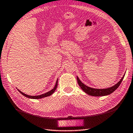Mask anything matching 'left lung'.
Instances as JSON below:
<instances>
[{
  "instance_id": "obj_1",
  "label": "left lung",
  "mask_w": 133,
  "mask_h": 133,
  "mask_svg": "<svg viewBox=\"0 0 133 133\" xmlns=\"http://www.w3.org/2000/svg\"><path fill=\"white\" fill-rule=\"evenodd\" d=\"M125 74L121 78L120 80L116 84L114 85L113 86H111L109 88L106 89H95V88H92V87H89L84 84V83L81 82L79 78L77 76V80L78 82V84L79 85V86L81 87L83 91H84L85 93L89 94L90 96H96V97H100V96H107L109 95V94H111L112 92H114L118 88L119 85H120L121 82H122L124 77Z\"/></svg>"
}]
</instances>
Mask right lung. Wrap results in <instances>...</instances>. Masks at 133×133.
I'll return each mask as SVG.
<instances>
[{
  "mask_svg": "<svg viewBox=\"0 0 133 133\" xmlns=\"http://www.w3.org/2000/svg\"><path fill=\"white\" fill-rule=\"evenodd\" d=\"M57 83H58V78H57V81H56V84L55 85V87H54V88L52 90H51L50 91L47 92V93H44V94H41V95H38V96H29V95H28V94H24V93H23V92H22L21 91H20L19 89H17V90H18V91H19L20 93H21L22 94V95H23L24 96H25V97H28V98H31V99L43 98H44V97H48L49 96L51 95V94H52L54 93V92L55 91L56 89H57V85H58Z\"/></svg>",
  "mask_w": 133,
  "mask_h": 133,
  "instance_id": "1",
  "label": "right lung"
}]
</instances>
